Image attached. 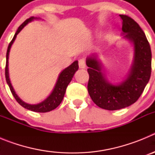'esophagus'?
<instances>
[{
  "label": "esophagus",
  "instance_id": "esophagus-1",
  "mask_svg": "<svg viewBox=\"0 0 155 155\" xmlns=\"http://www.w3.org/2000/svg\"><path fill=\"white\" fill-rule=\"evenodd\" d=\"M78 64H79V68L81 69H84V68H86V64H85V61H84V58L80 59L78 61Z\"/></svg>",
  "mask_w": 155,
  "mask_h": 155
}]
</instances>
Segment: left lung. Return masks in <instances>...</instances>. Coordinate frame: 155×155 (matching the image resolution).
Returning <instances> with one entry per match:
<instances>
[{"label":"left lung","instance_id":"obj_1","mask_svg":"<svg viewBox=\"0 0 155 155\" xmlns=\"http://www.w3.org/2000/svg\"><path fill=\"white\" fill-rule=\"evenodd\" d=\"M123 21L124 38L133 42L134 61L127 78L117 84L109 83L102 72L96 55L86 60L89 80L87 91L98 107L117 110L128 107L137 101L143 93L151 74V50L147 37L139 25L127 15H120Z\"/></svg>","mask_w":155,"mask_h":155}]
</instances>
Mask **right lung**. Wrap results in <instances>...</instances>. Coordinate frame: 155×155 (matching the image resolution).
I'll return each mask as SVG.
<instances>
[{
    "instance_id": "1",
    "label": "right lung",
    "mask_w": 155,
    "mask_h": 155,
    "mask_svg": "<svg viewBox=\"0 0 155 155\" xmlns=\"http://www.w3.org/2000/svg\"><path fill=\"white\" fill-rule=\"evenodd\" d=\"M34 19H38L37 18L31 17L29 18L26 19L22 24L18 27V30L16 31L15 34L14 35L13 39L11 41V42L8 45V50H7L6 54V67H5V78H6V81L8 83V86L10 87V90L12 91L13 96L16 99L20 105L24 107L25 109H28V110L33 111V112H36V113H46V112H50V111L53 110L54 109L58 106L62 102L63 98H64V94H65L66 89L67 87L69 84L70 82L71 81L72 78H73L75 72L78 70V61H75L73 64H71L69 67L64 70V71L60 74L58 77V79L57 81V83L55 84V87L53 88V91L51 94L40 103H38L36 105H31V104H28L26 102H23L21 98H19L15 93V90H14L13 87H12V84H11L10 78H9V74H8V58H9V52H10L11 47H12V44H13L14 41L15 40L16 36L21 31V30L24 28L28 22L33 21Z\"/></svg>"
}]
</instances>
